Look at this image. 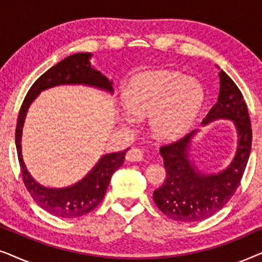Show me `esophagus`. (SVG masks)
I'll return each instance as SVG.
<instances>
[{"mask_svg": "<svg viewBox=\"0 0 262 262\" xmlns=\"http://www.w3.org/2000/svg\"><path fill=\"white\" fill-rule=\"evenodd\" d=\"M143 159H144V155H143V151L141 149L131 148L126 152V160L130 161V162H139Z\"/></svg>", "mask_w": 262, "mask_h": 262, "instance_id": "obj_1", "label": "esophagus"}]
</instances>
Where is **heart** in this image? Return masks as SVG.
<instances>
[{"instance_id": "heart-1", "label": "heart", "mask_w": 262, "mask_h": 262, "mask_svg": "<svg viewBox=\"0 0 262 262\" xmlns=\"http://www.w3.org/2000/svg\"><path fill=\"white\" fill-rule=\"evenodd\" d=\"M203 99V88L194 78L171 70L143 71L124 89L121 121L132 126L136 118L149 116L154 137L170 141L192 126Z\"/></svg>"}]
</instances>
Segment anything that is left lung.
I'll use <instances>...</instances> for the list:
<instances>
[{
	"mask_svg": "<svg viewBox=\"0 0 262 262\" xmlns=\"http://www.w3.org/2000/svg\"><path fill=\"white\" fill-rule=\"evenodd\" d=\"M220 69V67H217ZM217 102L202 121L203 126L216 120H230L237 134L234 159L218 173H204L192 160V145L199 130L160 149L166 168V180L154 191V202L174 221L199 222L224 207L238 187L252 149V127L248 108L235 82L220 69Z\"/></svg>",
	"mask_w": 262,
	"mask_h": 262,
	"instance_id": "obj_1",
	"label": "left lung"
}]
</instances>
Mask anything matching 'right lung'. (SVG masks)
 I'll return each mask as SVG.
<instances>
[{
    "label": "right lung",
    "mask_w": 262,
    "mask_h": 262,
    "mask_svg": "<svg viewBox=\"0 0 262 262\" xmlns=\"http://www.w3.org/2000/svg\"><path fill=\"white\" fill-rule=\"evenodd\" d=\"M92 56L91 52L74 53L42 74L28 91L17 117L15 145L25 186L41 209L53 216L62 218L83 216L99 205L105 196L113 173L124 163L125 154L128 149L102 155L95 166L76 184L60 188L45 187L34 180L24 162L21 146L24 124L32 102L42 91L49 88L57 85L82 84L112 94L113 81L92 67Z\"/></svg>",
    "instance_id": "right-lung-1"
}]
</instances>
